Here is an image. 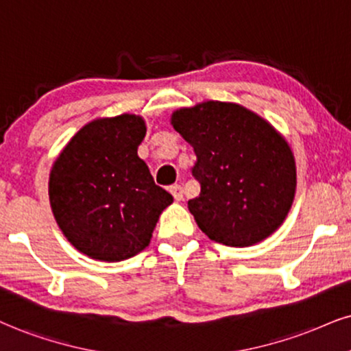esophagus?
Wrapping results in <instances>:
<instances>
[{"label":"esophagus","mask_w":351,"mask_h":351,"mask_svg":"<svg viewBox=\"0 0 351 351\" xmlns=\"http://www.w3.org/2000/svg\"><path fill=\"white\" fill-rule=\"evenodd\" d=\"M169 192L172 193V197H174V200L180 202L184 198V192H182V187L180 185H172L171 189H169Z\"/></svg>","instance_id":"1"}]
</instances>
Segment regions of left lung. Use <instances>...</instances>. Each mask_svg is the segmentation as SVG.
Instances as JSON below:
<instances>
[{"label": "left lung", "mask_w": 351, "mask_h": 351, "mask_svg": "<svg viewBox=\"0 0 351 351\" xmlns=\"http://www.w3.org/2000/svg\"><path fill=\"white\" fill-rule=\"evenodd\" d=\"M171 125L195 151L200 195L189 200L198 228L219 244L247 247L274 234L291 210L296 162L270 122L234 102L172 112Z\"/></svg>", "instance_id": "8db88e82"}]
</instances>
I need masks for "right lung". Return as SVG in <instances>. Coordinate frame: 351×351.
<instances>
[{
	"label": "right lung",
	"mask_w": 351,
	"mask_h": 351,
	"mask_svg": "<svg viewBox=\"0 0 351 351\" xmlns=\"http://www.w3.org/2000/svg\"><path fill=\"white\" fill-rule=\"evenodd\" d=\"M143 117L122 114L86 123L55 159L51 213L81 254L120 262L149 245L159 216L174 202L138 156Z\"/></svg>",
	"instance_id": "obj_1"
}]
</instances>
